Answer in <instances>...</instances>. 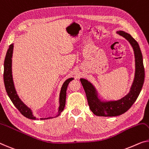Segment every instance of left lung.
I'll return each instance as SVG.
<instances>
[{
    "label": "left lung",
    "mask_w": 149,
    "mask_h": 149,
    "mask_svg": "<svg viewBox=\"0 0 149 149\" xmlns=\"http://www.w3.org/2000/svg\"><path fill=\"white\" fill-rule=\"evenodd\" d=\"M118 34L129 42L134 50L135 57V75L130 90L128 94L118 100L102 101L99 98L96 88L87 79L81 78L80 81L85 90L88 105L92 112L98 116H116L124 114L134 103L143 88L145 80V68L143 55L136 40L128 33L119 31Z\"/></svg>",
    "instance_id": "8db88e82"
}]
</instances>
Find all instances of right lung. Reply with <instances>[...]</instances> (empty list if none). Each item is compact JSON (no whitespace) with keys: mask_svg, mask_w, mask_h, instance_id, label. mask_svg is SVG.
<instances>
[{"mask_svg":"<svg viewBox=\"0 0 149 149\" xmlns=\"http://www.w3.org/2000/svg\"><path fill=\"white\" fill-rule=\"evenodd\" d=\"M13 44H11L9 46V48L6 52L5 59L4 62V83L5 89L7 93L8 97H10V100L14 104L20 112L24 116L29 119L36 120V118L33 115L32 110H31L28 106H26L21 100L19 98L18 96L17 93L15 90L14 83H13V75H12V57H13ZM74 78L68 79L65 82H64L63 86H62L60 94H59V106L57 114L55 117H57L60 115L62 111L63 110L65 105V100H66V91L68 86V84L70 82L73 80ZM53 117H49V118H41V120H47L53 118ZM55 118V117H54Z\"/></svg>","mask_w":149,"mask_h":149,"instance_id":"add662e5","label":"right lung"}]
</instances>
